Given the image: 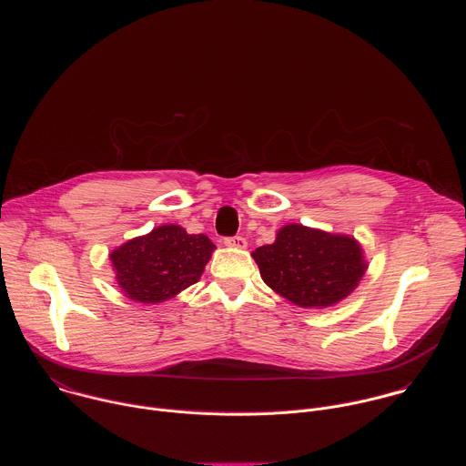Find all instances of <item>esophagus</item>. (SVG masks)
<instances>
[{
	"mask_svg": "<svg viewBox=\"0 0 466 466\" xmlns=\"http://www.w3.org/2000/svg\"><path fill=\"white\" fill-rule=\"evenodd\" d=\"M227 247H234V248H245L247 247V239L243 236H232V238H225L223 241Z\"/></svg>",
	"mask_w": 466,
	"mask_h": 466,
	"instance_id": "1",
	"label": "esophagus"
}]
</instances>
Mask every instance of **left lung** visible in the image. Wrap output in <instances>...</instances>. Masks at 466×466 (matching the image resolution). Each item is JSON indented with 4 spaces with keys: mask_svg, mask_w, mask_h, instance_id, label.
Segmentation results:
<instances>
[{
    "mask_svg": "<svg viewBox=\"0 0 466 466\" xmlns=\"http://www.w3.org/2000/svg\"><path fill=\"white\" fill-rule=\"evenodd\" d=\"M263 282L300 308H328L349 297L367 263L360 243L304 225H286L275 243L252 252Z\"/></svg>",
    "mask_w": 466,
    "mask_h": 466,
    "instance_id": "1",
    "label": "left lung"
}]
</instances>
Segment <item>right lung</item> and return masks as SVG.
<instances>
[{"mask_svg":"<svg viewBox=\"0 0 466 466\" xmlns=\"http://www.w3.org/2000/svg\"><path fill=\"white\" fill-rule=\"evenodd\" d=\"M214 248L205 234H187L178 225H162L112 250L110 261L125 297L157 304L201 279Z\"/></svg>","mask_w":466,"mask_h":466,"instance_id":"right-lung-1","label":"right lung"}]
</instances>
